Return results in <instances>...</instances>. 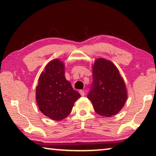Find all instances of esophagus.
Segmentation results:
<instances>
[{"mask_svg": "<svg viewBox=\"0 0 156 156\" xmlns=\"http://www.w3.org/2000/svg\"><path fill=\"white\" fill-rule=\"evenodd\" d=\"M79 93H80L81 96H84L85 94V91H84V90H80L79 91Z\"/></svg>", "mask_w": 156, "mask_h": 156, "instance_id": "esophagus-1", "label": "esophagus"}]
</instances>
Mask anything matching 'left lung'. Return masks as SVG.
<instances>
[{"mask_svg": "<svg viewBox=\"0 0 156 156\" xmlns=\"http://www.w3.org/2000/svg\"><path fill=\"white\" fill-rule=\"evenodd\" d=\"M93 83L87 98L98 115L112 117L122 109L127 99L124 79L110 61L100 58L93 66Z\"/></svg>", "mask_w": 156, "mask_h": 156, "instance_id": "obj_1", "label": "left lung"}]
</instances>
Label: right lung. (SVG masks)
<instances>
[{
  "label": "right lung",
  "instance_id": "right-lung-1",
  "mask_svg": "<svg viewBox=\"0 0 156 156\" xmlns=\"http://www.w3.org/2000/svg\"><path fill=\"white\" fill-rule=\"evenodd\" d=\"M64 63L59 59L46 66L36 87V101L39 110L50 119L60 121L71 113L74 102L80 98L65 78Z\"/></svg>",
  "mask_w": 156,
  "mask_h": 156
}]
</instances>
